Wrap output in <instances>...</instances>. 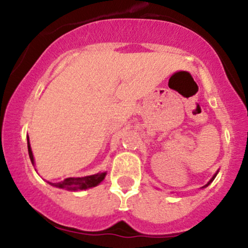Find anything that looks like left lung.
Returning a JSON list of instances; mask_svg holds the SVG:
<instances>
[{
	"instance_id": "1",
	"label": "left lung",
	"mask_w": 248,
	"mask_h": 248,
	"mask_svg": "<svg viewBox=\"0 0 248 248\" xmlns=\"http://www.w3.org/2000/svg\"><path fill=\"white\" fill-rule=\"evenodd\" d=\"M216 175H217V173H216V174H215V175H213V177H212V178H211V180H210V182H208V183H207V184H206V185H205V186H202V188H206V186H207V185H210V184H211V183H212V182H213V179H215V178H216Z\"/></svg>"
}]
</instances>
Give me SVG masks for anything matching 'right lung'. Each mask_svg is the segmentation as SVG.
<instances>
[{
  "mask_svg": "<svg viewBox=\"0 0 248 248\" xmlns=\"http://www.w3.org/2000/svg\"><path fill=\"white\" fill-rule=\"evenodd\" d=\"M28 150H29V156H30V160L33 165V155L32 151H31L30 143H29L28 138ZM107 173H97V174L93 175H87V177H78V178H66L63 182L59 183H49L53 186H57V188L62 189H68V190H85V189L93 188V186H97L100 182H103V179L105 178Z\"/></svg>",
  "mask_w": 248,
  "mask_h": 248,
  "instance_id": "add662e5",
  "label": "right lung"
}]
</instances>
